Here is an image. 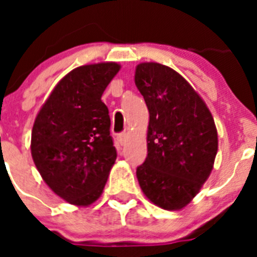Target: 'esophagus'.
<instances>
[{
    "mask_svg": "<svg viewBox=\"0 0 257 257\" xmlns=\"http://www.w3.org/2000/svg\"><path fill=\"white\" fill-rule=\"evenodd\" d=\"M117 139H118V142H119V144L123 145L124 143H126V140H127V134H126V133L119 134V135H118Z\"/></svg>",
    "mask_w": 257,
    "mask_h": 257,
    "instance_id": "esophagus-1",
    "label": "esophagus"
}]
</instances>
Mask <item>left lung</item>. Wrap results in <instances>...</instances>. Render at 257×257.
Listing matches in <instances>:
<instances>
[{
  "label": "left lung",
  "mask_w": 257,
  "mask_h": 257,
  "mask_svg": "<svg viewBox=\"0 0 257 257\" xmlns=\"http://www.w3.org/2000/svg\"><path fill=\"white\" fill-rule=\"evenodd\" d=\"M135 85L149 110L148 156L136 170L145 197L169 211L184 208L213 169L217 130L198 92L176 70L140 63Z\"/></svg>",
  "instance_id": "8db88e82"
}]
</instances>
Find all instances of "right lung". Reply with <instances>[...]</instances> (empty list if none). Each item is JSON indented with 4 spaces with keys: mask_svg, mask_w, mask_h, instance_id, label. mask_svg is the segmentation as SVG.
Listing matches in <instances>:
<instances>
[{
    "mask_svg": "<svg viewBox=\"0 0 257 257\" xmlns=\"http://www.w3.org/2000/svg\"><path fill=\"white\" fill-rule=\"evenodd\" d=\"M119 69V64L106 61L69 72L33 123V162L50 189L70 205L94 203L117 158L101 95Z\"/></svg>",
    "mask_w": 257,
    "mask_h": 257,
    "instance_id": "add662e5",
    "label": "right lung"
}]
</instances>
